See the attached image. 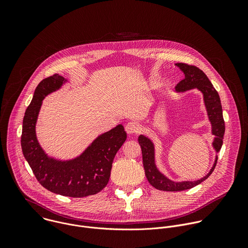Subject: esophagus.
<instances>
[{
    "label": "esophagus",
    "mask_w": 248,
    "mask_h": 248,
    "mask_svg": "<svg viewBox=\"0 0 248 248\" xmlns=\"http://www.w3.org/2000/svg\"><path fill=\"white\" fill-rule=\"evenodd\" d=\"M125 131L128 134H134V133H138L140 132V125L139 124L135 123V122H129L126 125H125Z\"/></svg>",
    "instance_id": "1"
}]
</instances>
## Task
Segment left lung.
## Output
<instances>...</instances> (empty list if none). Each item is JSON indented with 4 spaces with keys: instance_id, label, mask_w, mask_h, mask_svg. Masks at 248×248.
I'll return each instance as SVG.
<instances>
[{
    "instance_id": "obj_1",
    "label": "left lung",
    "mask_w": 248,
    "mask_h": 248,
    "mask_svg": "<svg viewBox=\"0 0 248 248\" xmlns=\"http://www.w3.org/2000/svg\"><path fill=\"white\" fill-rule=\"evenodd\" d=\"M175 65H178L185 74V78L176 84L175 90L178 92H184L192 88H197L203 93L209 121L212 124V133L216 136L213 141V146L215 150L219 152L223 144L225 134V122L223 118L221 100L217 90L212 85L206 75L197 66L184 62H178L175 63ZM138 142L140 144L141 151H142L143 167L149 184L156 189L163 191H182L196 186L197 185L201 184L203 181L209 178V175L213 172L218 160V158L216 157L214 166L212 167L211 170L204 178L195 182L175 183L166 178L163 173L158 170L155 165L154 145L152 141L144 135H140L138 137Z\"/></svg>"
}]
</instances>
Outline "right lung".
<instances>
[{"instance_id": "1", "label": "right lung", "mask_w": 248, "mask_h": 248, "mask_svg": "<svg viewBox=\"0 0 248 248\" xmlns=\"http://www.w3.org/2000/svg\"><path fill=\"white\" fill-rule=\"evenodd\" d=\"M63 82L65 79L56 74L43 79L35 89L23 118L22 153L35 178L46 189L69 197L94 195L107 186L114 158L126 139V132L119 124L97 137L74 160L58 161L49 158L38 143L35 124L45 96L58 90Z\"/></svg>"}]
</instances>
